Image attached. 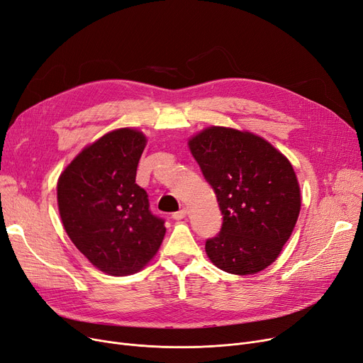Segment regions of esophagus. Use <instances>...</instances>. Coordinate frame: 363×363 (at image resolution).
<instances>
[{"mask_svg":"<svg viewBox=\"0 0 363 363\" xmlns=\"http://www.w3.org/2000/svg\"><path fill=\"white\" fill-rule=\"evenodd\" d=\"M186 212H188V211H186L185 208H182L181 211H178V212H175V213H172V218H173V219H177V220H179V219L185 218Z\"/></svg>","mask_w":363,"mask_h":363,"instance_id":"esophagus-1","label":"esophagus"}]
</instances>
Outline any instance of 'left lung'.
<instances>
[{
    "instance_id": "8db88e82",
    "label": "left lung",
    "mask_w": 363,
    "mask_h": 363,
    "mask_svg": "<svg viewBox=\"0 0 363 363\" xmlns=\"http://www.w3.org/2000/svg\"><path fill=\"white\" fill-rule=\"evenodd\" d=\"M188 145L223 212L220 231L206 240L209 259L239 276L267 269L301 209L292 164L265 139L230 128L204 129Z\"/></svg>"
}]
</instances>
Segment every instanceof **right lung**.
<instances>
[{"instance_id": "obj_1", "label": "right lung", "mask_w": 363, "mask_h": 363, "mask_svg": "<svg viewBox=\"0 0 363 363\" xmlns=\"http://www.w3.org/2000/svg\"><path fill=\"white\" fill-rule=\"evenodd\" d=\"M147 138L117 129L86 147L62 172L57 206L77 249L111 276L138 273L159 250L164 219L150 211L148 194L136 179Z\"/></svg>"}]
</instances>
